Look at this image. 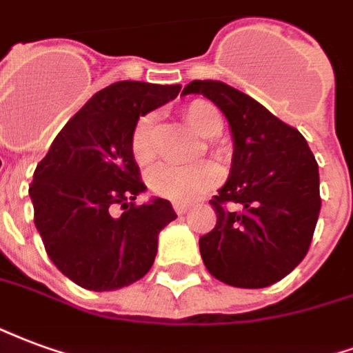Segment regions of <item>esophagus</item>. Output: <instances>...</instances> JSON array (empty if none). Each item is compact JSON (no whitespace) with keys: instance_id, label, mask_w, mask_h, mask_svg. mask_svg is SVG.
Here are the masks:
<instances>
[{"instance_id":"1","label":"esophagus","mask_w":353,"mask_h":353,"mask_svg":"<svg viewBox=\"0 0 353 353\" xmlns=\"http://www.w3.org/2000/svg\"><path fill=\"white\" fill-rule=\"evenodd\" d=\"M173 208L176 214H186L188 210H190V205H186V203H173Z\"/></svg>"}]
</instances>
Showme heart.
<instances>
[{
  "mask_svg": "<svg viewBox=\"0 0 353 353\" xmlns=\"http://www.w3.org/2000/svg\"><path fill=\"white\" fill-rule=\"evenodd\" d=\"M182 120L203 139H214L222 133L223 122L212 103L195 99L182 109ZM130 152L141 167L150 165L156 156V122L152 114L141 117L130 135ZM222 174L212 163L197 165H158L148 173V186L156 195L176 203H192L199 195L218 186Z\"/></svg>",
  "mask_w": 353,
  "mask_h": 353,
  "instance_id": "b5f03b06",
  "label": "heart"
}]
</instances>
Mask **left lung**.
I'll use <instances>...</instances> for the list:
<instances>
[{"label":"left lung","mask_w":353,"mask_h":353,"mask_svg":"<svg viewBox=\"0 0 353 353\" xmlns=\"http://www.w3.org/2000/svg\"><path fill=\"white\" fill-rule=\"evenodd\" d=\"M182 94H201L222 110L233 135V165L210 199L214 230L199 239L203 263L223 284L267 288L307 256L320 214V174L299 130L250 95L220 81H194Z\"/></svg>","instance_id":"left-lung-1"}]
</instances>
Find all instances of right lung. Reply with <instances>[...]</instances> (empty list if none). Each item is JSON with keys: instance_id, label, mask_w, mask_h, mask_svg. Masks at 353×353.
<instances>
[{"instance_id": "add662e5", "label": "right lung", "mask_w": 353, "mask_h": 353, "mask_svg": "<svg viewBox=\"0 0 353 353\" xmlns=\"http://www.w3.org/2000/svg\"><path fill=\"white\" fill-rule=\"evenodd\" d=\"M179 84L120 81L92 95L54 139L30 184L33 222L48 258L90 292H112L150 271L158 235L174 214L145 192L130 152L139 117L174 99ZM123 210L120 216L112 208Z\"/></svg>"}]
</instances>
